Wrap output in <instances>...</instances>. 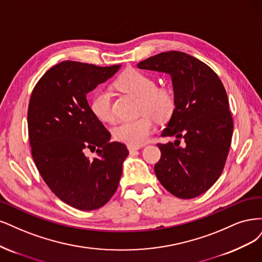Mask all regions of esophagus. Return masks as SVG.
Wrapping results in <instances>:
<instances>
[{"mask_svg":"<svg viewBox=\"0 0 262 262\" xmlns=\"http://www.w3.org/2000/svg\"><path fill=\"white\" fill-rule=\"evenodd\" d=\"M128 150H129V152H130V154H134L135 151L139 150V147H133V146H128Z\"/></svg>","mask_w":262,"mask_h":262,"instance_id":"esophagus-1","label":"esophagus"}]
</instances>
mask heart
Masks as SVG:
<instances>
[{
	"instance_id": "heart-1",
	"label": "heart",
	"mask_w": 262,
	"mask_h": 262,
	"mask_svg": "<svg viewBox=\"0 0 262 262\" xmlns=\"http://www.w3.org/2000/svg\"><path fill=\"white\" fill-rule=\"evenodd\" d=\"M115 86L126 94L137 97L138 107L141 114L137 120L122 122L113 128V137L133 147H140L148 141L155 129V119L166 121L175 111V98L171 90L157 87L152 77L138 70H127L122 73L115 81ZM90 108L98 120L112 122L111 94L100 89L92 96Z\"/></svg>"
}]
</instances>
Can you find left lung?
<instances>
[{"instance_id": "left-lung-1", "label": "left lung", "mask_w": 262, "mask_h": 262, "mask_svg": "<svg viewBox=\"0 0 262 262\" xmlns=\"http://www.w3.org/2000/svg\"><path fill=\"white\" fill-rule=\"evenodd\" d=\"M137 66L171 76L176 106L162 137L176 140L158 143L161 159L155 172L175 197L195 198L217 181L229 155L233 119L225 88L213 70L184 52L160 53Z\"/></svg>"}]
</instances>
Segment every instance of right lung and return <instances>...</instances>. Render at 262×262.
Wrapping results in <instances>:
<instances>
[{
	"mask_svg": "<svg viewBox=\"0 0 262 262\" xmlns=\"http://www.w3.org/2000/svg\"><path fill=\"white\" fill-rule=\"evenodd\" d=\"M64 61L37 82L28 106L33 161L49 188L65 204L82 211L103 207L119 186L126 146L92 113L87 94L120 70ZM87 149L96 151L89 159Z\"/></svg>",
	"mask_w": 262,
	"mask_h": 262,
	"instance_id": "add662e5",
	"label": "right lung"
}]
</instances>
